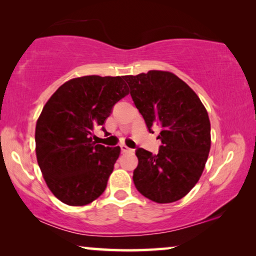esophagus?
Segmentation results:
<instances>
[{
	"label": "esophagus",
	"instance_id": "esophagus-1",
	"mask_svg": "<svg viewBox=\"0 0 256 256\" xmlns=\"http://www.w3.org/2000/svg\"><path fill=\"white\" fill-rule=\"evenodd\" d=\"M120 150H122V152H132V150L131 148H128L126 144H120Z\"/></svg>",
	"mask_w": 256,
	"mask_h": 256
}]
</instances>
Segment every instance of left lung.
<instances>
[{
    "instance_id": "obj_1",
    "label": "left lung",
    "mask_w": 256,
    "mask_h": 256,
    "mask_svg": "<svg viewBox=\"0 0 256 256\" xmlns=\"http://www.w3.org/2000/svg\"><path fill=\"white\" fill-rule=\"evenodd\" d=\"M130 94L150 132L161 128L158 154L136 150L133 171L136 190L158 204L180 200L204 172L210 150V120L190 87L169 71L125 76Z\"/></svg>"
}]
</instances>
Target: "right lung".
I'll list each match as a JSON object with an SVG mask.
<instances>
[{
  "label": "right lung",
  "instance_id": "add662e5",
  "mask_svg": "<svg viewBox=\"0 0 256 256\" xmlns=\"http://www.w3.org/2000/svg\"><path fill=\"white\" fill-rule=\"evenodd\" d=\"M123 78L70 79L52 95L38 118V164L48 188L63 204L85 206L104 192L120 148L96 144L92 136L130 93Z\"/></svg>",
  "mask_w": 256,
  "mask_h": 256
}]
</instances>
